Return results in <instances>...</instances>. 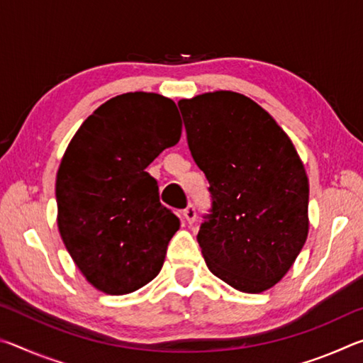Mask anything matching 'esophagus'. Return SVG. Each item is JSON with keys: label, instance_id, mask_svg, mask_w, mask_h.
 Wrapping results in <instances>:
<instances>
[{"label": "esophagus", "instance_id": "obj_1", "mask_svg": "<svg viewBox=\"0 0 363 363\" xmlns=\"http://www.w3.org/2000/svg\"><path fill=\"white\" fill-rule=\"evenodd\" d=\"M182 216H184V219L187 220L189 224H192L194 220L196 219V213H195V206L194 205H189L186 210L182 211Z\"/></svg>", "mask_w": 363, "mask_h": 363}]
</instances>
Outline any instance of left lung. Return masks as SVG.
<instances>
[{
	"instance_id": "8db88e82",
	"label": "left lung",
	"mask_w": 363,
	"mask_h": 363,
	"mask_svg": "<svg viewBox=\"0 0 363 363\" xmlns=\"http://www.w3.org/2000/svg\"><path fill=\"white\" fill-rule=\"evenodd\" d=\"M211 214L196 240L208 269L243 293L285 277L309 232V179L296 149L250 97L214 91L177 102Z\"/></svg>"
}]
</instances>
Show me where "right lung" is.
Returning a JSON list of instances; mask_svg holds the SVG:
<instances>
[{
	"instance_id": "obj_1",
	"label": "right lung",
	"mask_w": 363,
	"mask_h": 363,
	"mask_svg": "<svg viewBox=\"0 0 363 363\" xmlns=\"http://www.w3.org/2000/svg\"><path fill=\"white\" fill-rule=\"evenodd\" d=\"M181 131L168 97L126 93L97 107L67 147L56 177L59 233L102 293H133L162 270L181 223L160 203L145 168L179 143Z\"/></svg>"
}]
</instances>
